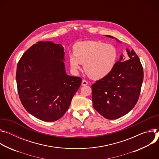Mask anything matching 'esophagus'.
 <instances>
[{
	"instance_id": "esophagus-1",
	"label": "esophagus",
	"mask_w": 159,
	"mask_h": 159,
	"mask_svg": "<svg viewBox=\"0 0 159 159\" xmlns=\"http://www.w3.org/2000/svg\"><path fill=\"white\" fill-rule=\"evenodd\" d=\"M88 84H89V83H88V81H86L84 80H82V82H81V85H82V86H85V85H87Z\"/></svg>"
}]
</instances>
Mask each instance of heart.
<instances>
[{"label":"heart","mask_w":159,"mask_h":159,"mask_svg":"<svg viewBox=\"0 0 159 159\" xmlns=\"http://www.w3.org/2000/svg\"><path fill=\"white\" fill-rule=\"evenodd\" d=\"M74 54L69 55V62L73 70H78L84 64L85 73L94 80L107 76L118 61L117 48L112 44L101 41H84L76 43Z\"/></svg>","instance_id":"b5f03b06"}]
</instances>
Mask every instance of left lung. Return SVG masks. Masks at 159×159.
<instances>
[{
  "label": "left lung",
  "instance_id": "obj_1",
  "mask_svg": "<svg viewBox=\"0 0 159 159\" xmlns=\"http://www.w3.org/2000/svg\"><path fill=\"white\" fill-rule=\"evenodd\" d=\"M106 37L114 39L110 35ZM126 51L127 58L121 55L111 73L92 85L93 106L107 119H118L128 114L139 97L143 80V67L133 50L127 48Z\"/></svg>",
  "mask_w": 159,
  "mask_h": 159
}]
</instances>
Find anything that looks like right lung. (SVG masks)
I'll use <instances>...</instances> for the list:
<instances>
[{
  "label": "right lung",
  "instance_id": "obj_1",
  "mask_svg": "<svg viewBox=\"0 0 159 159\" xmlns=\"http://www.w3.org/2000/svg\"><path fill=\"white\" fill-rule=\"evenodd\" d=\"M64 47L39 42L23 54L17 66L16 83L25 109L36 118L53 122L69 109L81 78L66 74Z\"/></svg>",
  "mask_w": 159,
  "mask_h": 159
}]
</instances>
